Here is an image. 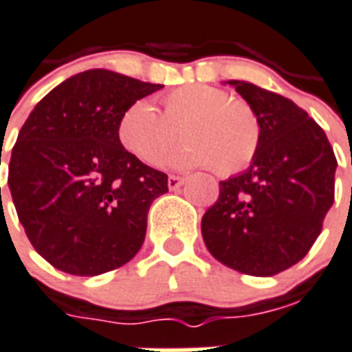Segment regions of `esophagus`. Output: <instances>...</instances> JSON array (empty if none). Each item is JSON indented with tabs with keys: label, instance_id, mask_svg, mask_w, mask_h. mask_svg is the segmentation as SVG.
<instances>
[{
	"label": "esophagus",
	"instance_id": "34e87169",
	"mask_svg": "<svg viewBox=\"0 0 352 352\" xmlns=\"http://www.w3.org/2000/svg\"><path fill=\"white\" fill-rule=\"evenodd\" d=\"M183 184H184V177H179V175H169L168 177V188L169 190L181 188Z\"/></svg>",
	"mask_w": 352,
	"mask_h": 352
}]
</instances>
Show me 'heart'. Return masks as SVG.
I'll use <instances>...</instances> for the list:
<instances>
[{
    "mask_svg": "<svg viewBox=\"0 0 352 352\" xmlns=\"http://www.w3.org/2000/svg\"><path fill=\"white\" fill-rule=\"evenodd\" d=\"M162 116L147 100H136L121 113L117 142L140 162L160 164L177 140L183 145L166 162L173 168H214L220 175L246 169L259 153L263 126L250 104L233 100L228 91L190 83L162 98Z\"/></svg>",
    "mask_w": 352,
    "mask_h": 352,
    "instance_id": "obj_1",
    "label": "heart"
}]
</instances>
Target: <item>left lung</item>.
<instances>
[{"instance_id": "1", "label": "left lung", "mask_w": 352, "mask_h": 352, "mask_svg": "<svg viewBox=\"0 0 352 352\" xmlns=\"http://www.w3.org/2000/svg\"><path fill=\"white\" fill-rule=\"evenodd\" d=\"M254 108L263 142L244 173L220 183L201 220L209 252L250 276H274L306 256L334 203L338 160L324 130L293 100L231 80Z\"/></svg>"}]
</instances>
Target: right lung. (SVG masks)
<instances>
[{
  "label": "right lung",
  "instance_id": "1",
  "mask_svg": "<svg viewBox=\"0 0 352 352\" xmlns=\"http://www.w3.org/2000/svg\"><path fill=\"white\" fill-rule=\"evenodd\" d=\"M162 87L85 70L52 89L23 123L7 183L25 235L52 267L98 276L140 252L168 175L129 155L116 130L130 104Z\"/></svg>",
  "mask_w": 352,
  "mask_h": 352
}]
</instances>
